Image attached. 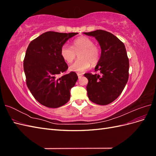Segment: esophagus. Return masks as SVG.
<instances>
[{"label":"esophagus","mask_w":156,"mask_h":156,"mask_svg":"<svg viewBox=\"0 0 156 156\" xmlns=\"http://www.w3.org/2000/svg\"><path fill=\"white\" fill-rule=\"evenodd\" d=\"M77 75H78V77L79 78H81L82 76H83V73H77Z\"/></svg>","instance_id":"1"}]
</instances>
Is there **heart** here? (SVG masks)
Wrapping results in <instances>:
<instances>
[{
  "instance_id": "1",
  "label": "heart",
  "mask_w": 156,
  "mask_h": 156,
  "mask_svg": "<svg viewBox=\"0 0 156 156\" xmlns=\"http://www.w3.org/2000/svg\"><path fill=\"white\" fill-rule=\"evenodd\" d=\"M79 52V59L69 66L72 72L82 73L88 69L92 64H96L100 58V50L94 41L85 36L79 37L72 42V48L64 44L60 48V55L68 64L72 63Z\"/></svg>"
}]
</instances>
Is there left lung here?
<instances>
[{"label": "left lung", "mask_w": 156, "mask_h": 156, "mask_svg": "<svg viewBox=\"0 0 156 156\" xmlns=\"http://www.w3.org/2000/svg\"><path fill=\"white\" fill-rule=\"evenodd\" d=\"M84 34L95 37L101 49L100 58L95 68L100 75L85 73L89 100L105 105L114 101L126 86L129 78V59L125 45L111 32L97 30Z\"/></svg>", "instance_id": "left-lung-1"}]
</instances>
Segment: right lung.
I'll use <instances>...</instances> for the list:
<instances>
[{
    "label": "right lung",
    "mask_w": 156,
    "mask_h": 156,
    "mask_svg": "<svg viewBox=\"0 0 156 156\" xmlns=\"http://www.w3.org/2000/svg\"><path fill=\"white\" fill-rule=\"evenodd\" d=\"M77 34L46 32L28 46L23 61L27 85L36 100L47 107L58 108L69 100L70 90L78 77L72 72L58 77L68 68L60 48Z\"/></svg>",
    "instance_id": "add662e5"
}]
</instances>
